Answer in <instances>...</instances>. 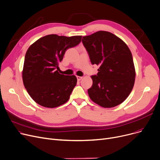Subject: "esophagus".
<instances>
[{
    "instance_id": "1",
    "label": "esophagus",
    "mask_w": 160,
    "mask_h": 160,
    "mask_svg": "<svg viewBox=\"0 0 160 160\" xmlns=\"http://www.w3.org/2000/svg\"><path fill=\"white\" fill-rule=\"evenodd\" d=\"M77 80H78V81H80V80L82 78V77H79V76H77Z\"/></svg>"
}]
</instances>
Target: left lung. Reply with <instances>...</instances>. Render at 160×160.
I'll use <instances>...</instances> for the list:
<instances>
[{"mask_svg": "<svg viewBox=\"0 0 160 160\" xmlns=\"http://www.w3.org/2000/svg\"><path fill=\"white\" fill-rule=\"evenodd\" d=\"M82 43L91 63L99 65L91 76L93 85L88 95L104 108H113L126 100L133 89L136 71L130 50L119 38L106 31L83 36Z\"/></svg>", "mask_w": 160, "mask_h": 160, "instance_id": "left-lung-1", "label": "left lung"}]
</instances>
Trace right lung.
I'll return each mask as SVG.
<instances>
[{
  "label": "right lung",
  "instance_id": "add662e5",
  "mask_svg": "<svg viewBox=\"0 0 160 160\" xmlns=\"http://www.w3.org/2000/svg\"><path fill=\"white\" fill-rule=\"evenodd\" d=\"M81 36L50 34L41 38L27 50L22 70L24 86L38 104L53 108L69 99L77 78L59 73V63L69 48L78 45Z\"/></svg>",
  "mask_w": 160,
  "mask_h": 160
}]
</instances>
